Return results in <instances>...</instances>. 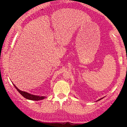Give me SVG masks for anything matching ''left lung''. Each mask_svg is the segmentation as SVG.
Returning a JSON list of instances; mask_svg holds the SVG:
<instances>
[{"label": "left lung", "mask_w": 127, "mask_h": 127, "mask_svg": "<svg viewBox=\"0 0 127 127\" xmlns=\"http://www.w3.org/2000/svg\"><path fill=\"white\" fill-rule=\"evenodd\" d=\"M101 99H102V98H100V99H99V100H97V101H99V100H101Z\"/></svg>", "instance_id": "8db88e82"}]
</instances>
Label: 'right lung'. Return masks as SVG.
Listing matches in <instances>:
<instances>
[{
  "instance_id": "right-lung-1",
  "label": "right lung",
  "mask_w": 127,
  "mask_h": 127,
  "mask_svg": "<svg viewBox=\"0 0 127 127\" xmlns=\"http://www.w3.org/2000/svg\"><path fill=\"white\" fill-rule=\"evenodd\" d=\"M14 87H15V88L17 90V91H18L19 93H20V94H21V95L24 97V98L29 99V100H37V101H38V100H43V99H44L45 98V97H44V96H37V95H32V94H29V93H26V92H25V91H21V90H19L18 88H17V87H16L14 84Z\"/></svg>"
}]
</instances>
